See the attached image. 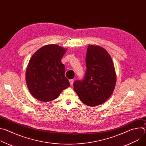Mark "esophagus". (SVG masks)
Instances as JSON below:
<instances>
[{
	"label": "esophagus",
	"mask_w": 146,
	"mask_h": 146,
	"mask_svg": "<svg viewBox=\"0 0 146 146\" xmlns=\"http://www.w3.org/2000/svg\"><path fill=\"white\" fill-rule=\"evenodd\" d=\"M69 82H70V86H72L73 84V82H74V80H69Z\"/></svg>",
	"instance_id": "esophagus-1"
}]
</instances>
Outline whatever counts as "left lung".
Masks as SVG:
<instances>
[{"label":"left lung","mask_w":146,"mask_h":146,"mask_svg":"<svg viewBox=\"0 0 146 146\" xmlns=\"http://www.w3.org/2000/svg\"><path fill=\"white\" fill-rule=\"evenodd\" d=\"M87 70L81 80L73 83L81 101L89 106L105 103L113 94L117 76L112 59L100 46L89 45L86 58Z\"/></svg>","instance_id":"8db88e82"}]
</instances>
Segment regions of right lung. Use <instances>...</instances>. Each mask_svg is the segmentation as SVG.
<instances>
[{"instance_id": "1", "label": "right lung", "mask_w": 146, "mask_h": 146, "mask_svg": "<svg viewBox=\"0 0 146 146\" xmlns=\"http://www.w3.org/2000/svg\"><path fill=\"white\" fill-rule=\"evenodd\" d=\"M66 50L56 44L46 45L31 57L26 70V82L31 95L42 102L58 98L70 86L61 59Z\"/></svg>"}]
</instances>
